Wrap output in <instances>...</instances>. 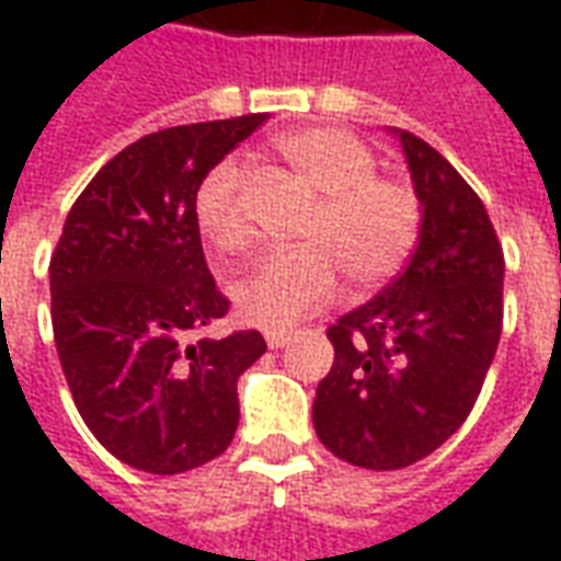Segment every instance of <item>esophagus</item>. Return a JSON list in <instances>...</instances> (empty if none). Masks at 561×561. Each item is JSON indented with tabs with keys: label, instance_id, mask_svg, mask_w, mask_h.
<instances>
[{
	"label": "esophagus",
	"instance_id": "obj_1",
	"mask_svg": "<svg viewBox=\"0 0 561 561\" xmlns=\"http://www.w3.org/2000/svg\"><path fill=\"white\" fill-rule=\"evenodd\" d=\"M291 330H270L267 333V345L270 348H276V352H279V348H285V345H288V342H291Z\"/></svg>",
	"mask_w": 561,
	"mask_h": 561
}]
</instances>
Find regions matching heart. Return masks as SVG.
Returning <instances> with one entry per match:
<instances>
[{
    "instance_id": "obj_1",
    "label": "heart",
    "mask_w": 561,
    "mask_h": 561,
    "mask_svg": "<svg viewBox=\"0 0 561 561\" xmlns=\"http://www.w3.org/2000/svg\"><path fill=\"white\" fill-rule=\"evenodd\" d=\"M273 149L312 192L297 252L264 257L231 285L243 321L279 330L328 304L340 270L373 288L397 276L421 233V197L412 185L376 173V156L342 128H297L273 140ZM195 225L216 252H243L252 240L240 161L225 159L195 192Z\"/></svg>"
}]
</instances>
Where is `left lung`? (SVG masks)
I'll return each instance as SVG.
<instances>
[{"label": "left lung", "instance_id": "1", "mask_svg": "<svg viewBox=\"0 0 561 561\" xmlns=\"http://www.w3.org/2000/svg\"><path fill=\"white\" fill-rule=\"evenodd\" d=\"M402 144L421 233L409 267L328 330L312 423L333 457L376 471L430 457L474 409L502 336L505 255L481 197L412 131Z\"/></svg>", "mask_w": 561, "mask_h": 561}]
</instances>
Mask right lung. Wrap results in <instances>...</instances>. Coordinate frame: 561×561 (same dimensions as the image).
Returning <instances> with one entry per match:
<instances>
[{
	"label": "right lung",
	"instance_id": "obj_1",
	"mask_svg": "<svg viewBox=\"0 0 561 561\" xmlns=\"http://www.w3.org/2000/svg\"><path fill=\"white\" fill-rule=\"evenodd\" d=\"M264 123L249 114L135 140L80 192L50 257L54 340L75 405L131 469L183 474L237 433V378L267 342L257 330L201 336L228 300L204 261L195 192Z\"/></svg>",
	"mask_w": 561,
	"mask_h": 561
}]
</instances>
